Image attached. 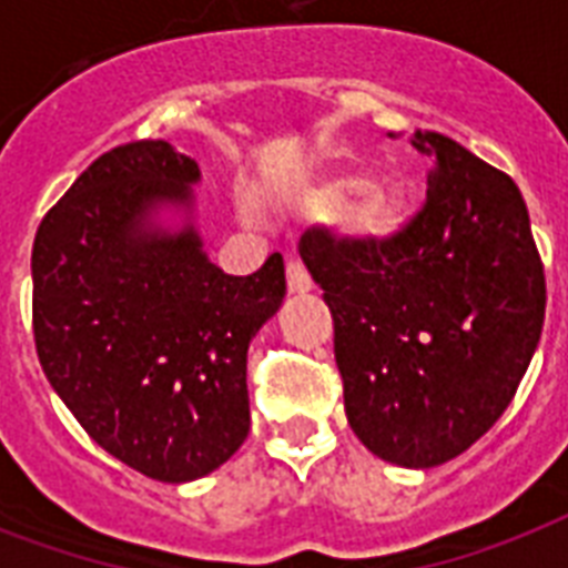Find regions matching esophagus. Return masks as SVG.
Masks as SVG:
<instances>
[{
	"label": "esophagus",
	"instance_id": "obj_1",
	"mask_svg": "<svg viewBox=\"0 0 568 568\" xmlns=\"http://www.w3.org/2000/svg\"><path fill=\"white\" fill-rule=\"evenodd\" d=\"M285 280H288V292L292 294L312 292V276L310 271L303 267L301 258H288V265H285Z\"/></svg>",
	"mask_w": 568,
	"mask_h": 568
}]
</instances>
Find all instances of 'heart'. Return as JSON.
Instances as JSON below:
<instances>
[{
    "label": "heart",
    "mask_w": 568,
    "mask_h": 568,
    "mask_svg": "<svg viewBox=\"0 0 568 568\" xmlns=\"http://www.w3.org/2000/svg\"><path fill=\"white\" fill-rule=\"evenodd\" d=\"M306 205L318 217L342 214V230L347 239L368 250L388 247L406 232L413 221V194L400 182L368 185L359 173H345L336 180L321 182L306 194Z\"/></svg>",
    "instance_id": "obj_1"
}]
</instances>
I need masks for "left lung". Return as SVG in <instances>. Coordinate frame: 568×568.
<instances>
[{
	"label": "left lung",
	"mask_w": 568,
	"mask_h": 568,
	"mask_svg": "<svg viewBox=\"0 0 568 568\" xmlns=\"http://www.w3.org/2000/svg\"><path fill=\"white\" fill-rule=\"evenodd\" d=\"M427 203L388 247L303 232L301 256L336 324L345 413L365 448L433 468L471 448L510 406L546 321L528 205L507 173L439 132Z\"/></svg>",
	"instance_id": "8db88e82"
}]
</instances>
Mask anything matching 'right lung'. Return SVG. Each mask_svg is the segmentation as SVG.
Listing matches in <instances>:
<instances>
[{
	"instance_id": "1",
	"label": "right lung",
	"mask_w": 568,
	"mask_h": 568,
	"mask_svg": "<svg viewBox=\"0 0 568 568\" xmlns=\"http://www.w3.org/2000/svg\"><path fill=\"white\" fill-rule=\"evenodd\" d=\"M196 182L168 141L114 146L31 247L43 374L100 448L162 484L205 477L247 439L250 342L285 297L280 253L250 276L209 258Z\"/></svg>"
}]
</instances>
